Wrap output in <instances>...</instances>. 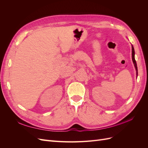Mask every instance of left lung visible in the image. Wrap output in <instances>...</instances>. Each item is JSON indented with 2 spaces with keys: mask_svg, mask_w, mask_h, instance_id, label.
<instances>
[{
  "mask_svg": "<svg viewBox=\"0 0 148 148\" xmlns=\"http://www.w3.org/2000/svg\"><path fill=\"white\" fill-rule=\"evenodd\" d=\"M132 60L134 64V65H135V69L136 71V75L138 76V68H137V64H136V62L135 59V50H134V47L133 46H132Z\"/></svg>",
  "mask_w": 148,
  "mask_h": 148,
  "instance_id": "1",
  "label": "left lung"
}]
</instances>
